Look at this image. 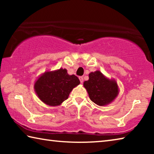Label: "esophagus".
I'll list each match as a JSON object with an SVG mask.
<instances>
[{
	"label": "esophagus",
	"instance_id": "esophagus-1",
	"mask_svg": "<svg viewBox=\"0 0 154 154\" xmlns=\"http://www.w3.org/2000/svg\"><path fill=\"white\" fill-rule=\"evenodd\" d=\"M79 80H80L81 83H83V78L82 77H79Z\"/></svg>",
	"mask_w": 154,
	"mask_h": 154
}]
</instances>
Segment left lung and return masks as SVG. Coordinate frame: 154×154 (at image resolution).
Returning <instances> with one entry per match:
<instances>
[{
	"instance_id": "8db88e82",
	"label": "left lung",
	"mask_w": 154,
	"mask_h": 154,
	"mask_svg": "<svg viewBox=\"0 0 154 154\" xmlns=\"http://www.w3.org/2000/svg\"><path fill=\"white\" fill-rule=\"evenodd\" d=\"M90 100L98 106H106L111 103L119 94L118 83L109 79L100 71L91 72L89 79L83 82Z\"/></svg>"
}]
</instances>
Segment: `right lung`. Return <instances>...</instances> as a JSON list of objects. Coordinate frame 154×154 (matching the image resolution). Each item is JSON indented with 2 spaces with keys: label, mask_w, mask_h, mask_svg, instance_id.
<instances>
[{
  "label": "right lung",
  "mask_w": 154,
  "mask_h": 154,
  "mask_svg": "<svg viewBox=\"0 0 154 154\" xmlns=\"http://www.w3.org/2000/svg\"><path fill=\"white\" fill-rule=\"evenodd\" d=\"M80 83L75 75L68 74L66 69L47 71L35 82L34 89L38 98L47 105L59 106L69 98L74 88Z\"/></svg>",
  "instance_id": "obj_1"
}]
</instances>
